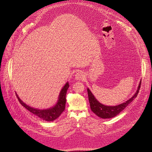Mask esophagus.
Returning <instances> with one entry per match:
<instances>
[{
	"label": "esophagus",
	"instance_id": "esophagus-1",
	"mask_svg": "<svg viewBox=\"0 0 152 152\" xmlns=\"http://www.w3.org/2000/svg\"><path fill=\"white\" fill-rule=\"evenodd\" d=\"M75 79L76 80H81L84 79V75L82 73L80 72H78L75 75Z\"/></svg>",
	"mask_w": 152,
	"mask_h": 152
}]
</instances>
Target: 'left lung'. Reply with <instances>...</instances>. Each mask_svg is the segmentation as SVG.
<instances>
[{
  "instance_id": "obj_1",
  "label": "left lung",
  "mask_w": 152,
  "mask_h": 152,
  "mask_svg": "<svg viewBox=\"0 0 152 152\" xmlns=\"http://www.w3.org/2000/svg\"><path fill=\"white\" fill-rule=\"evenodd\" d=\"M140 84L141 80L140 81L139 85L138 86L137 90L136 91V94L133 95L132 98H131L127 100L126 102L115 106H107L100 103L95 98L92 93L91 92V91L88 88H87V93L91 110H92L94 113H95L97 116L102 118H110L116 116L120 112H122L129 104L131 103V102H132L133 100L135 98L137 97L139 89L140 88Z\"/></svg>"
}]
</instances>
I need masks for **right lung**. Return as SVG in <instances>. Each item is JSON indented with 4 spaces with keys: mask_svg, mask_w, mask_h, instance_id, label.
<instances>
[{
    "mask_svg": "<svg viewBox=\"0 0 152 152\" xmlns=\"http://www.w3.org/2000/svg\"><path fill=\"white\" fill-rule=\"evenodd\" d=\"M68 88L69 84L68 83H66L61 90V91H60L57 103L52 108L43 110H39L27 106L20 99V98L18 96V95L16 94V95L19 103L28 110H29L30 113H32V114H35L40 118L43 119V120L48 121V122H51V121H53L57 118L60 115H61V114L65 110L66 103V94Z\"/></svg>",
    "mask_w": 152,
    "mask_h": 152,
    "instance_id": "right-lung-1",
    "label": "right lung"
}]
</instances>
